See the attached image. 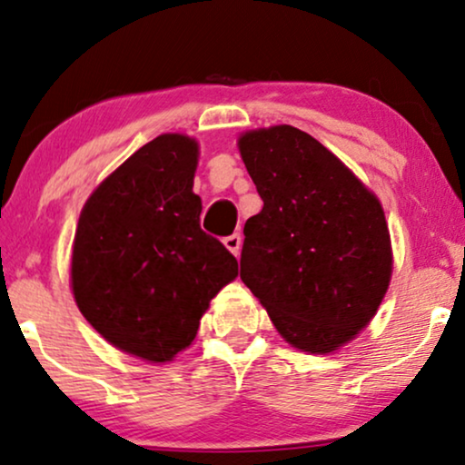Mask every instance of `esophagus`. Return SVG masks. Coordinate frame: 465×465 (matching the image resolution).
<instances>
[{
    "label": "esophagus",
    "instance_id": "esophagus-1",
    "mask_svg": "<svg viewBox=\"0 0 465 465\" xmlns=\"http://www.w3.org/2000/svg\"><path fill=\"white\" fill-rule=\"evenodd\" d=\"M223 244H225L227 249L238 257L240 249H242V236H240V233H232V236H227L225 240H223Z\"/></svg>",
    "mask_w": 465,
    "mask_h": 465
}]
</instances>
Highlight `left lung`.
I'll return each mask as SVG.
<instances>
[{
    "instance_id": "8db88e82",
    "label": "left lung",
    "mask_w": 465,
    "mask_h": 465,
    "mask_svg": "<svg viewBox=\"0 0 465 465\" xmlns=\"http://www.w3.org/2000/svg\"><path fill=\"white\" fill-rule=\"evenodd\" d=\"M263 208L244 225L240 279L281 337L328 354L371 322L391 283L384 210L320 141L281 124L238 139Z\"/></svg>"
}]
</instances>
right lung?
<instances>
[{"instance_id": "1", "label": "right lung", "mask_w": 465, "mask_h": 465, "mask_svg": "<svg viewBox=\"0 0 465 465\" xmlns=\"http://www.w3.org/2000/svg\"><path fill=\"white\" fill-rule=\"evenodd\" d=\"M197 141L152 139L81 210L70 281L94 331L126 354L167 362L189 348L210 301L238 276L236 257L199 225Z\"/></svg>"}]
</instances>
